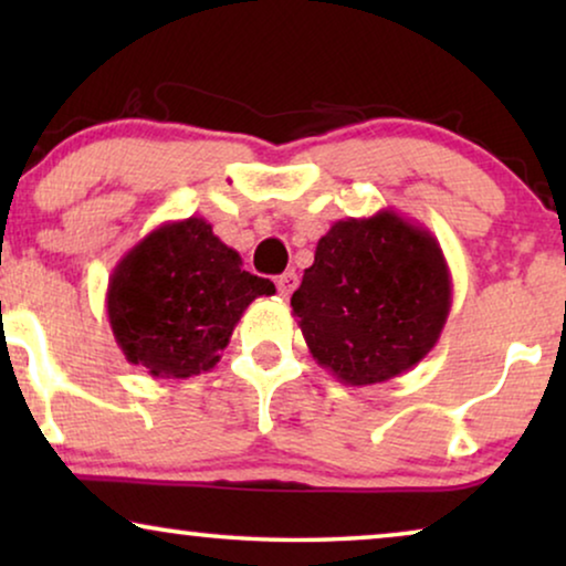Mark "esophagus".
I'll use <instances>...</instances> for the list:
<instances>
[{
    "instance_id": "1",
    "label": "esophagus",
    "mask_w": 566,
    "mask_h": 566,
    "mask_svg": "<svg viewBox=\"0 0 566 566\" xmlns=\"http://www.w3.org/2000/svg\"><path fill=\"white\" fill-rule=\"evenodd\" d=\"M275 285H277V293H281L283 298H289L291 293L296 291V285H298V275L293 273V270H289V273H283L281 277H277Z\"/></svg>"
}]
</instances>
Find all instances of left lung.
<instances>
[{"instance_id":"8db88e82","label":"left lung","mask_w":566,"mask_h":566,"mask_svg":"<svg viewBox=\"0 0 566 566\" xmlns=\"http://www.w3.org/2000/svg\"><path fill=\"white\" fill-rule=\"evenodd\" d=\"M451 291L438 239L384 208L332 223L291 306L314 360L337 381L368 386L401 376L436 347Z\"/></svg>"}]
</instances>
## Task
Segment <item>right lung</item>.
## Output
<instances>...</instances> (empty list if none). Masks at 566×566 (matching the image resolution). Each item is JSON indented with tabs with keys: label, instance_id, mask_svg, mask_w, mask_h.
Listing matches in <instances>:
<instances>
[{
	"label": "right lung",
	"instance_id": "right-lung-1",
	"mask_svg": "<svg viewBox=\"0 0 566 566\" xmlns=\"http://www.w3.org/2000/svg\"><path fill=\"white\" fill-rule=\"evenodd\" d=\"M275 285L190 216L149 231L123 254L107 283V319L128 363L154 378L211 370L244 308Z\"/></svg>",
	"mask_w": 566,
	"mask_h": 566
}]
</instances>
